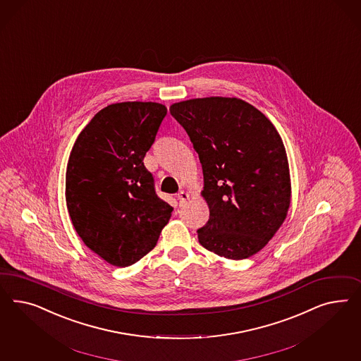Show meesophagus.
<instances>
[{"label":"esophagus","instance_id":"1","mask_svg":"<svg viewBox=\"0 0 361 361\" xmlns=\"http://www.w3.org/2000/svg\"><path fill=\"white\" fill-rule=\"evenodd\" d=\"M177 200L180 201V205H183V204H185L186 201L189 200V195L184 192V190H181V192H178L177 193Z\"/></svg>","mask_w":361,"mask_h":361}]
</instances>
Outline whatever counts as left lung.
<instances>
[{
  "mask_svg": "<svg viewBox=\"0 0 361 361\" xmlns=\"http://www.w3.org/2000/svg\"><path fill=\"white\" fill-rule=\"evenodd\" d=\"M204 173L209 221L200 243L219 257L245 259L282 226L291 201L283 142L259 109L238 98L190 99L171 106Z\"/></svg>",
  "mask_w": 361,
  "mask_h": 361,
  "instance_id": "8db88e82",
  "label": "left lung"
}]
</instances>
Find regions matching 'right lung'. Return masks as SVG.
<instances>
[{
  "mask_svg": "<svg viewBox=\"0 0 361 361\" xmlns=\"http://www.w3.org/2000/svg\"><path fill=\"white\" fill-rule=\"evenodd\" d=\"M165 115L166 107L153 102L109 104L79 133L70 153V219L88 249L109 264L140 261L172 216L142 163Z\"/></svg>",
  "mask_w": 361,
  "mask_h": 361,
  "instance_id": "right-lung-1",
  "label": "right lung"
}]
</instances>
